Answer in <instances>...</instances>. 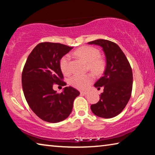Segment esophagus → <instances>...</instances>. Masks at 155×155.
Returning a JSON list of instances; mask_svg holds the SVG:
<instances>
[{
	"mask_svg": "<svg viewBox=\"0 0 155 155\" xmlns=\"http://www.w3.org/2000/svg\"><path fill=\"white\" fill-rule=\"evenodd\" d=\"M81 94H83V95H87L89 92L88 91H81Z\"/></svg>",
	"mask_w": 155,
	"mask_h": 155,
	"instance_id": "esophagus-1",
	"label": "esophagus"
}]
</instances>
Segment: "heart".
Instances as JSON below:
<instances>
[{"mask_svg": "<svg viewBox=\"0 0 155 155\" xmlns=\"http://www.w3.org/2000/svg\"><path fill=\"white\" fill-rule=\"evenodd\" d=\"M75 55L88 62V68L96 75H100L104 72L105 63L100 58V52L94 47L85 46L78 48L74 51ZM70 57L68 54L63 56L59 61V66L63 74L65 75L70 73ZM94 77L91 74L85 75H74L70 78V83L74 87L80 90H85L92 83Z\"/></svg>", "mask_w": 155, "mask_h": 155, "instance_id": "b5f03b06", "label": "heart"}]
</instances>
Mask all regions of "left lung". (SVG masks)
<instances>
[{"label":"left lung","mask_w":155,"mask_h":155,"mask_svg":"<svg viewBox=\"0 0 155 155\" xmlns=\"http://www.w3.org/2000/svg\"><path fill=\"white\" fill-rule=\"evenodd\" d=\"M103 48L106 57L104 74L94 86L104 91L98 103L91 105L94 115L103 118L116 116L125 108L130 98L133 88V72L127 57L118 45L106 40L88 42Z\"/></svg>","instance_id":"1"}]
</instances>
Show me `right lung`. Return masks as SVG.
<instances>
[{
  "label": "right lung",
  "mask_w": 155,
  "mask_h": 155,
  "mask_svg": "<svg viewBox=\"0 0 155 155\" xmlns=\"http://www.w3.org/2000/svg\"><path fill=\"white\" fill-rule=\"evenodd\" d=\"M73 47L52 42L38 44L28 55L22 73V90L28 106L44 121H63L72 112L73 103L80 94L72 87L57 93L53 84L66 85L59 61Z\"/></svg>",
  "instance_id": "right-lung-1"
}]
</instances>
